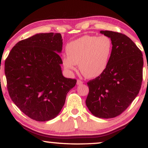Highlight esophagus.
I'll use <instances>...</instances> for the list:
<instances>
[{"mask_svg": "<svg viewBox=\"0 0 148 148\" xmlns=\"http://www.w3.org/2000/svg\"><path fill=\"white\" fill-rule=\"evenodd\" d=\"M82 84H83V82L82 80H77V84H78V85H81Z\"/></svg>", "mask_w": 148, "mask_h": 148, "instance_id": "1", "label": "esophagus"}]
</instances>
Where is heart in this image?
<instances>
[{
	"mask_svg": "<svg viewBox=\"0 0 148 148\" xmlns=\"http://www.w3.org/2000/svg\"><path fill=\"white\" fill-rule=\"evenodd\" d=\"M112 51L113 42L110 37L84 35L67 45L68 56L62 60L63 66L68 71H75L76 64H79L84 76L97 78L107 68Z\"/></svg>",
	"mask_w": 148,
	"mask_h": 148,
	"instance_id": "b5f03b06",
	"label": "heart"
}]
</instances>
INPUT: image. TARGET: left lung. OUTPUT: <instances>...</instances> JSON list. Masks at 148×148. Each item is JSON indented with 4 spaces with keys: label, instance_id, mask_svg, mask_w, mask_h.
<instances>
[{
    "label": "left lung",
    "instance_id": "obj_1",
    "mask_svg": "<svg viewBox=\"0 0 148 148\" xmlns=\"http://www.w3.org/2000/svg\"><path fill=\"white\" fill-rule=\"evenodd\" d=\"M100 33L111 39L113 51L109 64L99 76L87 82L86 105L93 115L113 118L136 99L143 78V55L130 37L111 31Z\"/></svg>",
    "mask_w": 148,
    "mask_h": 148
}]
</instances>
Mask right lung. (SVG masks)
Returning <instances> with one entry per match:
<instances>
[{"label": "right lung", "instance_id": "add662e5", "mask_svg": "<svg viewBox=\"0 0 148 148\" xmlns=\"http://www.w3.org/2000/svg\"><path fill=\"white\" fill-rule=\"evenodd\" d=\"M60 33H39L16 43L5 60L7 89L12 102L37 121L55 118L76 80L63 76Z\"/></svg>", "mask_w": 148, "mask_h": 148}]
</instances>
